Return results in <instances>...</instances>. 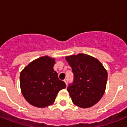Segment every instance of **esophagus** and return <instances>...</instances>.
Instances as JSON below:
<instances>
[{"mask_svg":"<svg viewBox=\"0 0 127 127\" xmlns=\"http://www.w3.org/2000/svg\"><path fill=\"white\" fill-rule=\"evenodd\" d=\"M64 82H65L66 84L67 85V84H68V79H67V78H65V79L64 80Z\"/></svg>","mask_w":127,"mask_h":127,"instance_id":"34e87169","label":"esophagus"}]
</instances>
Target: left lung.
<instances>
[{
    "label": "left lung",
    "mask_w": 127,
    "mask_h": 127,
    "mask_svg": "<svg viewBox=\"0 0 127 127\" xmlns=\"http://www.w3.org/2000/svg\"><path fill=\"white\" fill-rule=\"evenodd\" d=\"M74 73L67 90L74 104L88 108L96 104L106 88L107 72L98 59L84 53L65 57Z\"/></svg>",
    "instance_id": "8db88e82"
}]
</instances>
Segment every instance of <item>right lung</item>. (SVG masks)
Here are the masks:
<instances>
[{"instance_id":"right-lung-1","label":"right lung","mask_w":127,"mask_h":127,"mask_svg":"<svg viewBox=\"0 0 127 127\" xmlns=\"http://www.w3.org/2000/svg\"><path fill=\"white\" fill-rule=\"evenodd\" d=\"M55 58L43 56L29 63L21 71L20 89L26 100L33 106L43 108L55 102L57 94L66 88L53 69Z\"/></svg>"}]
</instances>
